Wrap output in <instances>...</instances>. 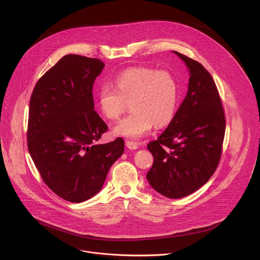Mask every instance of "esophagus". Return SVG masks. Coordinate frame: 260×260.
Wrapping results in <instances>:
<instances>
[{
	"instance_id": "34e87169",
	"label": "esophagus",
	"mask_w": 260,
	"mask_h": 260,
	"mask_svg": "<svg viewBox=\"0 0 260 260\" xmlns=\"http://www.w3.org/2000/svg\"><path fill=\"white\" fill-rule=\"evenodd\" d=\"M125 145H126V147L128 148V149H131V150H136V149H138L139 146H140L138 143L133 142V141H126Z\"/></svg>"
}]
</instances>
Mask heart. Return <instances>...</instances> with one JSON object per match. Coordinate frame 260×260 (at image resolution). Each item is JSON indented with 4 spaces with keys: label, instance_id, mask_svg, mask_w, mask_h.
<instances>
[{
    "label": "heart",
    "instance_id": "b5f03b06",
    "mask_svg": "<svg viewBox=\"0 0 260 260\" xmlns=\"http://www.w3.org/2000/svg\"><path fill=\"white\" fill-rule=\"evenodd\" d=\"M179 101V86L168 71L137 68L123 72L112 84H104L98 103L105 117L116 120L131 103L133 112L112 129L116 137L138 140L148 135L154 123L162 126L174 117Z\"/></svg>",
    "mask_w": 260,
    "mask_h": 260
}]
</instances>
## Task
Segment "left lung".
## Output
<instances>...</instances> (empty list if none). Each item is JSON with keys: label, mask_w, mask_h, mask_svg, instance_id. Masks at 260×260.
<instances>
[{"label": "left lung", "mask_w": 260, "mask_h": 260, "mask_svg": "<svg viewBox=\"0 0 260 260\" xmlns=\"http://www.w3.org/2000/svg\"><path fill=\"white\" fill-rule=\"evenodd\" d=\"M173 52L188 68V90L166 131L147 145L154 161L146 178L164 197L181 199L201 188L214 174L225 117L210 73L200 62Z\"/></svg>", "instance_id": "left-lung-1"}]
</instances>
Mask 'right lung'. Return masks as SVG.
Returning <instances> with one entry per match:
<instances>
[{
  "mask_svg": "<svg viewBox=\"0 0 260 260\" xmlns=\"http://www.w3.org/2000/svg\"><path fill=\"white\" fill-rule=\"evenodd\" d=\"M104 67L98 58L64 55L37 82L29 101L30 157L47 186L71 203L94 197L124 151L121 138L96 144L108 129L92 96Z\"/></svg>",
  "mask_w": 260,
  "mask_h": 260,
  "instance_id": "1",
  "label": "right lung"
}]
</instances>
